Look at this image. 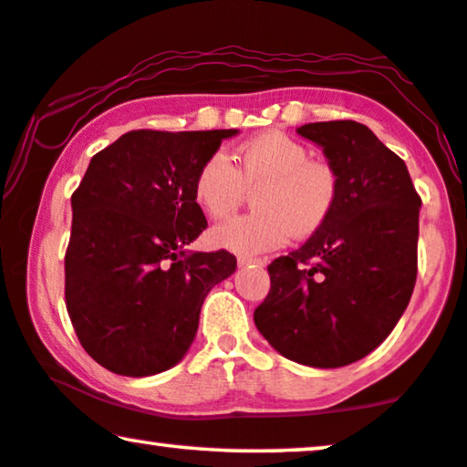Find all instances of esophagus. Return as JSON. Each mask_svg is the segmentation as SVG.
Here are the masks:
<instances>
[{
    "label": "esophagus",
    "instance_id": "1",
    "mask_svg": "<svg viewBox=\"0 0 467 467\" xmlns=\"http://www.w3.org/2000/svg\"><path fill=\"white\" fill-rule=\"evenodd\" d=\"M251 264L265 265V261L261 257H244V254H240V257H238V265H251Z\"/></svg>",
    "mask_w": 467,
    "mask_h": 467
}]
</instances>
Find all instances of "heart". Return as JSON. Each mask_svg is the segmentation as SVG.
I'll return each instance as SVG.
<instances>
[{
    "instance_id": "obj_1",
    "label": "heart",
    "mask_w": 467,
    "mask_h": 467,
    "mask_svg": "<svg viewBox=\"0 0 467 467\" xmlns=\"http://www.w3.org/2000/svg\"><path fill=\"white\" fill-rule=\"evenodd\" d=\"M257 191V213L238 216L210 232L216 246L259 254L312 238L327 225L340 200V178L329 163L310 159V149L283 131H265L242 142L232 161L214 152L193 178V200L210 219H227Z\"/></svg>"
}]
</instances>
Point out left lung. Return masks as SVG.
<instances>
[{"mask_svg":"<svg viewBox=\"0 0 467 467\" xmlns=\"http://www.w3.org/2000/svg\"><path fill=\"white\" fill-rule=\"evenodd\" d=\"M340 178L327 225L267 265L254 325L286 359L312 368L359 361L391 334L417 283L420 197L406 163L366 125L297 127Z\"/></svg>","mask_w":467,"mask_h":467,"instance_id":"obj_1","label":"left lung"}]
</instances>
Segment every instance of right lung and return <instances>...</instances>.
<instances>
[{
  "mask_svg": "<svg viewBox=\"0 0 467 467\" xmlns=\"http://www.w3.org/2000/svg\"><path fill=\"white\" fill-rule=\"evenodd\" d=\"M235 133L130 131L91 159L74 191L67 315L82 348L110 372L150 376L181 361L208 291L235 272L223 248L184 251L208 227L193 178Z\"/></svg>",
  "mask_w": 467,
  "mask_h": 467,
  "instance_id": "1",
  "label": "right lung"
}]
</instances>
